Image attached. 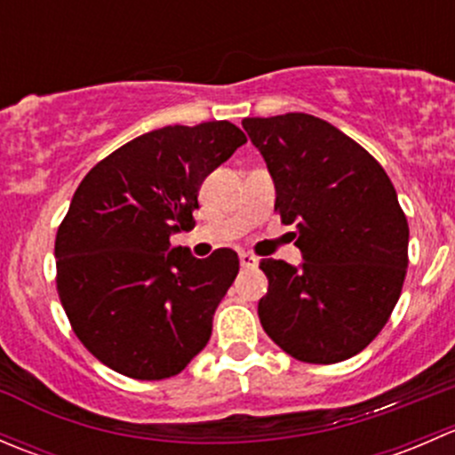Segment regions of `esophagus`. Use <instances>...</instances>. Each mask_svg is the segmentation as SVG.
I'll use <instances>...</instances> for the list:
<instances>
[{"label": "esophagus", "instance_id": "1", "mask_svg": "<svg viewBox=\"0 0 455 455\" xmlns=\"http://www.w3.org/2000/svg\"><path fill=\"white\" fill-rule=\"evenodd\" d=\"M257 257L251 255V253H240V264L244 266V268H253V266H257Z\"/></svg>", "mask_w": 455, "mask_h": 455}]
</instances>
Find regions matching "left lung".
Segmentation results:
<instances>
[{
	"mask_svg": "<svg viewBox=\"0 0 455 455\" xmlns=\"http://www.w3.org/2000/svg\"><path fill=\"white\" fill-rule=\"evenodd\" d=\"M275 182V211L297 224L299 266L261 259V328L292 359L339 363L383 330L407 273L410 227L385 169L330 123L291 112L244 118Z\"/></svg>",
	"mask_w": 455,
	"mask_h": 455,
	"instance_id": "1",
	"label": "left lung"
}]
</instances>
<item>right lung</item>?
Segmentation results:
<instances>
[{
  "instance_id": "right-lung-1",
  "label": "right lung",
  "mask_w": 455,
  "mask_h": 455,
  "mask_svg": "<svg viewBox=\"0 0 455 455\" xmlns=\"http://www.w3.org/2000/svg\"><path fill=\"white\" fill-rule=\"evenodd\" d=\"M244 142L228 121L160 127L75 191L54 242L59 299L79 341L118 374L169 379L209 343L240 259L231 249L198 259L169 237L196 227L202 182Z\"/></svg>"
}]
</instances>
